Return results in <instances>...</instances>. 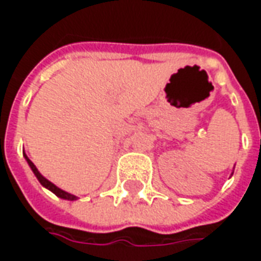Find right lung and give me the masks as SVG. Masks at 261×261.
Here are the masks:
<instances>
[{
    "label": "right lung",
    "mask_w": 261,
    "mask_h": 261,
    "mask_svg": "<svg viewBox=\"0 0 261 261\" xmlns=\"http://www.w3.org/2000/svg\"><path fill=\"white\" fill-rule=\"evenodd\" d=\"M23 156H25L26 162L29 164V166H31V169L33 170V173H35V176H36V177H37V180L40 181V185H42V186H44V187H46V189H48L50 192H53L54 194H56V196H57V197H60V198H64V200H69V201H74V200H76V198H78V197L74 196V194H69V193L64 192V190H61V189H59V187L56 186V185H53L51 181L47 180V179H46L44 176H42V173H40V172L37 170V168H36V166H35V164L32 162L31 159L28 158V155H26V153H23Z\"/></svg>",
    "instance_id": "1"
}]
</instances>
